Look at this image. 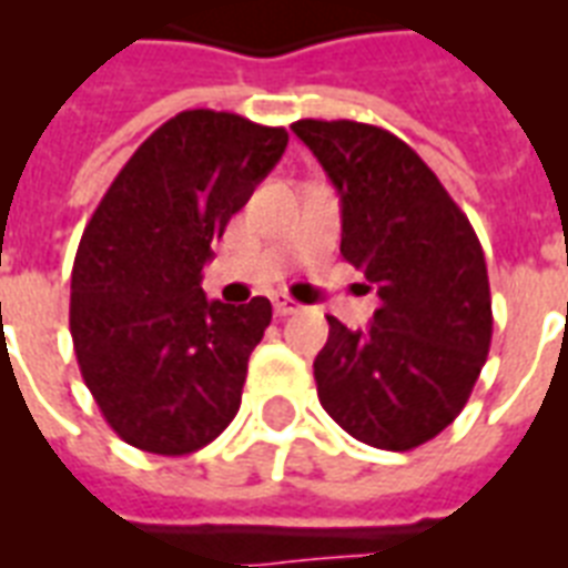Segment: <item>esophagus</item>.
Instances as JSON below:
<instances>
[{
    "label": "esophagus",
    "instance_id": "1",
    "mask_svg": "<svg viewBox=\"0 0 568 568\" xmlns=\"http://www.w3.org/2000/svg\"><path fill=\"white\" fill-rule=\"evenodd\" d=\"M303 306L297 301H292L288 294H276L274 297V312L280 315V318H285V315H294V312H301Z\"/></svg>",
    "mask_w": 568,
    "mask_h": 568
}]
</instances>
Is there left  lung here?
<instances>
[{
  "label": "left lung",
  "instance_id": "obj_1",
  "mask_svg": "<svg viewBox=\"0 0 568 568\" xmlns=\"http://www.w3.org/2000/svg\"><path fill=\"white\" fill-rule=\"evenodd\" d=\"M342 200V256L377 288L365 329L333 315L315 356L321 406L354 439L413 450L466 406L493 342L484 247L400 138L356 120H297Z\"/></svg>",
  "mask_w": 568,
  "mask_h": 568
}]
</instances>
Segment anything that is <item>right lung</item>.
Segmentation results:
<instances>
[{"label":"right lung","instance_id":"add662e5","mask_svg":"<svg viewBox=\"0 0 568 568\" xmlns=\"http://www.w3.org/2000/svg\"><path fill=\"white\" fill-rule=\"evenodd\" d=\"M288 132L194 109L155 129L75 250L70 333L84 386L120 439L162 457L217 439L241 406L271 301H205L203 265L283 159Z\"/></svg>","mask_w":568,"mask_h":568}]
</instances>
